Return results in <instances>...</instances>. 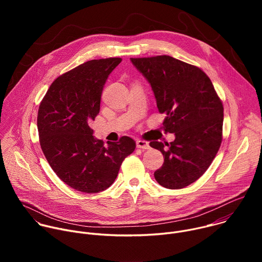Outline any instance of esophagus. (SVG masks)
I'll use <instances>...</instances> for the list:
<instances>
[{
    "instance_id": "obj_1",
    "label": "esophagus",
    "mask_w": 262,
    "mask_h": 262,
    "mask_svg": "<svg viewBox=\"0 0 262 262\" xmlns=\"http://www.w3.org/2000/svg\"><path fill=\"white\" fill-rule=\"evenodd\" d=\"M137 144V147L140 148V149H149V143L148 142H145V141H142V140H137L136 142Z\"/></svg>"
}]
</instances>
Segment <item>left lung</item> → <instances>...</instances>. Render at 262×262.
<instances>
[{
  "label": "left lung",
  "instance_id": "8db88e82",
  "mask_svg": "<svg viewBox=\"0 0 262 262\" xmlns=\"http://www.w3.org/2000/svg\"><path fill=\"white\" fill-rule=\"evenodd\" d=\"M150 84L160 113H166L169 143L150 142L165 160L155 172L164 188L177 190L201 177L222 142L224 108L210 79L198 67L170 56L130 58Z\"/></svg>",
  "mask_w": 262,
  "mask_h": 262
}]
</instances>
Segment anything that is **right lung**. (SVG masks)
<instances>
[{
  "label": "right lung",
  "instance_id": "add662e5",
  "mask_svg": "<svg viewBox=\"0 0 262 262\" xmlns=\"http://www.w3.org/2000/svg\"><path fill=\"white\" fill-rule=\"evenodd\" d=\"M121 58L91 60L57 78L37 117L45 157L59 178L77 191L94 194L113 183L135 141L106 142L93 136L89 123L99 113L103 85Z\"/></svg>",
  "mask_w": 262,
  "mask_h": 262
}]
</instances>
